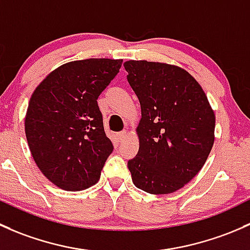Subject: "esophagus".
<instances>
[{"instance_id":"1","label":"esophagus","mask_w":250,"mask_h":250,"mask_svg":"<svg viewBox=\"0 0 250 250\" xmlns=\"http://www.w3.org/2000/svg\"><path fill=\"white\" fill-rule=\"evenodd\" d=\"M126 136H127V131H122V132L118 133V138H119V141H124Z\"/></svg>"}]
</instances>
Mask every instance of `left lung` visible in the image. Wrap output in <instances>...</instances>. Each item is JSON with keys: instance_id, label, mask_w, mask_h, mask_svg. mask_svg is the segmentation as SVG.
<instances>
[{"instance_id": "left-lung-1", "label": "left lung", "mask_w": 250, "mask_h": 250, "mask_svg": "<svg viewBox=\"0 0 250 250\" xmlns=\"http://www.w3.org/2000/svg\"><path fill=\"white\" fill-rule=\"evenodd\" d=\"M127 82L141 104L132 182L149 194L177 191L200 172L214 143L215 115L199 82L166 62L128 60Z\"/></svg>"}]
</instances>
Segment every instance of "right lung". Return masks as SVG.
Segmentation results:
<instances>
[{
  "mask_svg": "<svg viewBox=\"0 0 250 250\" xmlns=\"http://www.w3.org/2000/svg\"><path fill=\"white\" fill-rule=\"evenodd\" d=\"M123 60L86 59L63 63L31 95L25 133L33 160L54 185L81 191L99 182L113 144L97 99Z\"/></svg>",
  "mask_w": 250,
  "mask_h": 250,
  "instance_id": "add662e5",
  "label": "right lung"
}]
</instances>
